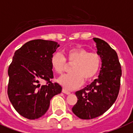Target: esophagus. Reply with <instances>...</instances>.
I'll list each match as a JSON object with an SVG mask.
<instances>
[{
  "instance_id": "1",
  "label": "esophagus",
  "mask_w": 133,
  "mask_h": 133,
  "mask_svg": "<svg viewBox=\"0 0 133 133\" xmlns=\"http://www.w3.org/2000/svg\"><path fill=\"white\" fill-rule=\"evenodd\" d=\"M62 92L63 93H65V94H66V95H70V91H68V90H66V89L65 88L63 89Z\"/></svg>"
}]
</instances>
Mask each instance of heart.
Listing matches in <instances>:
<instances>
[{
	"instance_id": "heart-1",
	"label": "heart",
	"mask_w": 133,
	"mask_h": 133,
	"mask_svg": "<svg viewBox=\"0 0 133 133\" xmlns=\"http://www.w3.org/2000/svg\"><path fill=\"white\" fill-rule=\"evenodd\" d=\"M66 60L72 63V72L61 77L58 81L65 88H77L82 84L83 80L89 81L99 72L101 58L98 53L89 52L83 48L76 47L69 49L65 52V58L60 53H55L51 58V65L57 74L61 75L66 69Z\"/></svg>"
}]
</instances>
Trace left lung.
I'll return each mask as SVG.
<instances>
[{"mask_svg":"<svg viewBox=\"0 0 133 133\" xmlns=\"http://www.w3.org/2000/svg\"><path fill=\"white\" fill-rule=\"evenodd\" d=\"M101 58L98 79L75 92L78 100L73 113L82 119H91L103 115L115 103L119 92L122 67L115 50L100 38H94Z\"/></svg>","mask_w":133,"mask_h":133,"instance_id":"obj_1","label":"left lung"}]
</instances>
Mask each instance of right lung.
Masks as SVG:
<instances>
[{
	"instance_id": "add662e5",
	"label": "right lung",
	"mask_w": 133,
	"mask_h": 133,
	"mask_svg": "<svg viewBox=\"0 0 133 133\" xmlns=\"http://www.w3.org/2000/svg\"><path fill=\"white\" fill-rule=\"evenodd\" d=\"M59 47L52 41L36 39L26 43L14 53L8 68L7 95L14 109L29 119L42 117L50 100L62 88L52 83L51 58ZM46 81L41 85L42 81Z\"/></svg>"
}]
</instances>
